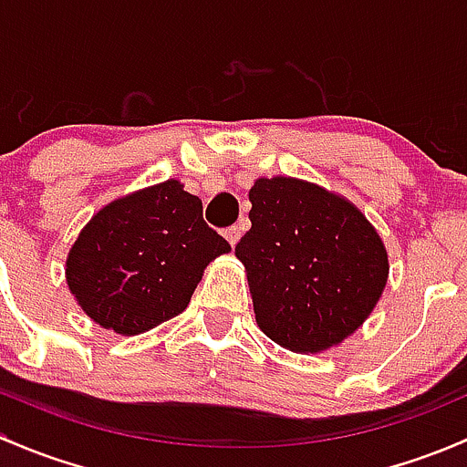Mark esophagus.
<instances>
[{
  "label": "esophagus",
  "instance_id": "34e87169",
  "mask_svg": "<svg viewBox=\"0 0 467 467\" xmlns=\"http://www.w3.org/2000/svg\"><path fill=\"white\" fill-rule=\"evenodd\" d=\"M240 235H243V227H240V224H234V227L224 229V238H227V243L232 244V247H235V243L240 240Z\"/></svg>",
  "mask_w": 467,
  "mask_h": 467
}]
</instances>
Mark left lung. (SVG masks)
<instances>
[{
  "label": "left lung",
  "instance_id": "1",
  "mask_svg": "<svg viewBox=\"0 0 467 467\" xmlns=\"http://www.w3.org/2000/svg\"><path fill=\"white\" fill-rule=\"evenodd\" d=\"M252 229L235 244L256 324L295 353H321L355 333L382 296L389 256L344 195L296 177H258Z\"/></svg>",
  "mask_w": 467,
  "mask_h": 467
}]
</instances>
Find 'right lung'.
<instances>
[{"label": "right lung", "instance_id": "1", "mask_svg": "<svg viewBox=\"0 0 467 467\" xmlns=\"http://www.w3.org/2000/svg\"><path fill=\"white\" fill-rule=\"evenodd\" d=\"M229 252L202 220L198 195L166 180L91 215L67 254L65 278L94 324L132 337L184 312L206 265Z\"/></svg>", "mask_w": 467, "mask_h": 467}]
</instances>
